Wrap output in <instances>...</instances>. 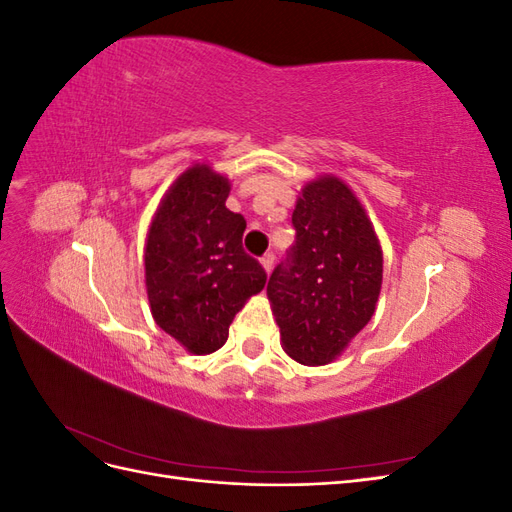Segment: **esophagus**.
<instances>
[{
    "mask_svg": "<svg viewBox=\"0 0 512 512\" xmlns=\"http://www.w3.org/2000/svg\"><path fill=\"white\" fill-rule=\"evenodd\" d=\"M273 262H275V256H273V254H265V256L260 258V265H262V269H265L267 273H271Z\"/></svg>",
    "mask_w": 512,
    "mask_h": 512,
    "instance_id": "esophagus-1",
    "label": "esophagus"
}]
</instances>
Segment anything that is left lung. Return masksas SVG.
Wrapping results in <instances>:
<instances>
[{
	"label": "left lung",
	"mask_w": 512,
	"mask_h": 512,
	"mask_svg": "<svg viewBox=\"0 0 512 512\" xmlns=\"http://www.w3.org/2000/svg\"><path fill=\"white\" fill-rule=\"evenodd\" d=\"M292 224L297 243L269 277L267 297L290 359L327 365L376 312L382 247L361 200L335 175L303 185Z\"/></svg>",
	"instance_id": "8db88e82"
}]
</instances>
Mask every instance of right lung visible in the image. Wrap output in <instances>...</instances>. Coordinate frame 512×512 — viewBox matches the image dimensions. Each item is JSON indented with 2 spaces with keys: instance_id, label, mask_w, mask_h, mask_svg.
<instances>
[{
  "instance_id": "obj_1",
  "label": "right lung",
  "mask_w": 512,
  "mask_h": 512,
  "mask_svg": "<svg viewBox=\"0 0 512 512\" xmlns=\"http://www.w3.org/2000/svg\"><path fill=\"white\" fill-rule=\"evenodd\" d=\"M230 179L196 162L173 181L145 241V286L158 327L192 354L228 339L239 309L267 282L243 252V215L226 209Z\"/></svg>"
}]
</instances>
